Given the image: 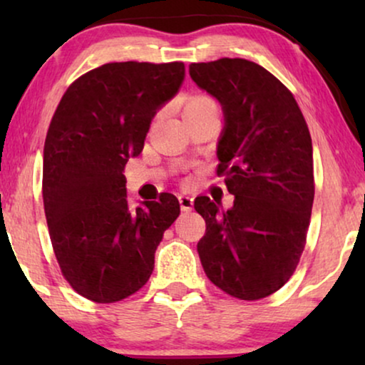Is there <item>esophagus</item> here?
<instances>
[{
    "label": "esophagus",
    "instance_id": "34e87169",
    "mask_svg": "<svg viewBox=\"0 0 365 365\" xmlns=\"http://www.w3.org/2000/svg\"><path fill=\"white\" fill-rule=\"evenodd\" d=\"M192 196H189V194H181V196H179V204H181V209L182 211H191L192 209Z\"/></svg>",
    "mask_w": 365,
    "mask_h": 365
}]
</instances>
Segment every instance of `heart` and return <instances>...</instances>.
<instances>
[{"instance_id": "heart-1", "label": "heart", "mask_w": 365, "mask_h": 365, "mask_svg": "<svg viewBox=\"0 0 365 365\" xmlns=\"http://www.w3.org/2000/svg\"><path fill=\"white\" fill-rule=\"evenodd\" d=\"M207 108H217L216 101H214L209 94H206V93L189 94V96L184 99V104H182L184 118L189 116V114L202 111V109H207Z\"/></svg>"}]
</instances>
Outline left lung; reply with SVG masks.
Segmentation results:
<instances>
[{"label":"left lung","mask_w":365,"mask_h":365,"mask_svg":"<svg viewBox=\"0 0 365 365\" xmlns=\"http://www.w3.org/2000/svg\"><path fill=\"white\" fill-rule=\"evenodd\" d=\"M189 74L222 106L217 176L234 194L226 212L207 196L194 199L206 221L199 259L214 286L257 301L291 279L306 246L314 202L311 134L292 93L256 63H191Z\"/></svg>","instance_id":"8db88e82"}]
</instances>
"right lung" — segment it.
<instances>
[{"label":"right lung","instance_id":"add662e5","mask_svg":"<svg viewBox=\"0 0 365 365\" xmlns=\"http://www.w3.org/2000/svg\"><path fill=\"white\" fill-rule=\"evenodd\" d=\"M182 79L179 61L103 64L71 83L49 124L43 154L49 237L64 279L89 301L111 304L138 292L181 212L171 192L129 207L123 171Z\"/></svg>","mask_w":365,"mask_h":365}]
</instances>
